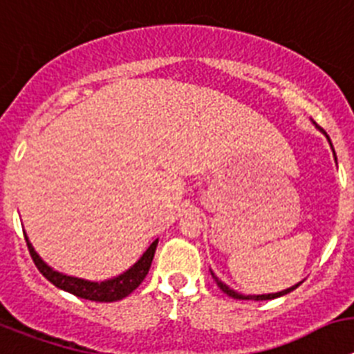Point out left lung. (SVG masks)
<instances>
[{
  "label": "left lung",
  "mask_w": 354,
  "mask_h": 354,
  "mask_svg": "<svg viewBox=\"0 0 354 354\" xmlns=\"http://www.w3.org/2000/svg\"><path fill=\"white\" fill-rule=\"evenodd\" d=\"M319 128V126H317ZM319 130H321V128H319ZM326 135V133H324ZM326 137H328V135H326ZM328 140H330V137H328ZM330 146H331V140H330ZM331 149H333V146H331ZM333 156H335V160H337V155H335V149H333ZM212 272V270H210ZM212 276H214V279H215V283L219 285V288L221 290L224 292V294H228L230 297H233V299H254V301H266V299H274V297H279V296H285V294H288V292H292L294 290V288H297L299 287V283L297 285H294V287H290V288H285V290H281V292H276V294H262V296H244V294H239V292H235L233 290V288H230L228 285L226 283H223V281H221L219 278H217V276L214 274V272H212Z\"/></svg>",
  "instance_id": "left-lung-1"
}]
</instances>
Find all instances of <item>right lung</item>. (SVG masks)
<instances>
[{"label":"right lung","mask_w":354,"mask_h":354,"mask_svg":"<svg viewBox=\"0 0 354 354\" xmlns=\"http://www.w3.org/2000/svg\"><path fill=\"white\" fill-rule=\"evenodd\" d=\"M24 239H26L30 254H32L37 269L41 270L42 276H44L48 281H51L55 287L69 292V294H75V296L82 297V299L96 301V303H113V301H119L122 299V297L130 296L131 292L139 287V285L142 283V279L146 278L147 270L151 267L153 257H155L156 244H158V241L153 242V244L144 251L142 257H140L130 269L124 270L122 274L115 276V278L104 279V281H88V279L67 276L62 274V272H58V270L51 269V267L35 253L33 245L30 244L28 236L24 235Z\"/></svg>","instance_id":"obj_1"}]
</instances>
